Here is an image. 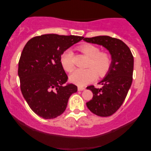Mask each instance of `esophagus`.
I'll list each match as a JSON object with an SVG mask.
<instances>
[{
	"label": "esophagus",
	"mask_w": 151,
	"mask_h": 151,
	"mask_svg": "<svg viewBox=\"0 0 151 151\" xmlns=\"http://www.w3.org/2000/svg\"><path fill=\"white\" fill-rule=\"evenodd\" d=\"M84 89H85V88L82 87V86H78V91H84Z\"/></svg>",
	"instance_id": "esophagus-1"
}]
</instances>
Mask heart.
Masks as SVG:
<instances>
[{"mask_svg":"<svg viewBox=\"0 0 151 151\" xmlns=\"http://www.w3.org/2000/svg\"><path fill=\"white\" fill-rule=\"evenodd\" d=\"M80 51L89 58L90 61L86 69H77L69 76L70 80L80 86H85L96 79L98 75L103 77L108 73L112 65V59L109 53L101 52L100 49L93 45H84L79 48ZM73 52L67 49L61 55L60 62L63 69L68 72L73 69Z\"/></svg>","mask_w":151,"mask_h":151,"instance_id":"heart-1","label":"heart"}]
</instances>
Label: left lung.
I'll list each match as a JSON object with an SVG mask.
<instances>
[{"instance_id":"left-lung-1","label":"left lung","mask_w":151,"mask_h":151,"mask_svg":"<svg viewBox=\"0 0 151 151\" xmlns=\"http://www.w3.org/2000/svg\"><path fill=\"white\" fill-rule=\"evenodd\" d=\"M86 42L102 45L109 51L112 65L102 80L101 88L88 86L92 100L86 102L88 109L100 117L112 115L123 104L133 81L134 59L129 47L123 41L108 36L84 38Z\"/></svg>"}]
</instances>
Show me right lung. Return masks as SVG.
<instances>
[{
    "label": "right lung",
    "mask_w": 151,
    "mask_h": 151,
    "mask_svg": "<svg viewBox=\"0 0 151 151\" xmlns=\"http://www.w3.org/2000/svg\"><path fill=\"white\" fill-rule=\"evenodd\" d=\"M84 38L82 36L45 34L27 42L18 63L20 90L31 109L44 119H53L67 108L78 87L67 84L61 55Z\"/></svg>",
    "instance_id": "obj_1"
}]
</instances>
